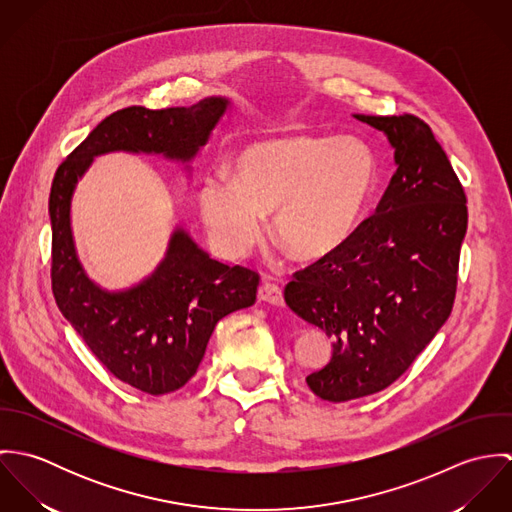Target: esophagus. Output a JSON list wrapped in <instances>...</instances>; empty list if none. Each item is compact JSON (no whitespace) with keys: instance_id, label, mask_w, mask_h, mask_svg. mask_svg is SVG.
Wrapping results in <instances>:
<instances>
[{"instance_id":"obj_1","label":"esophagus","mask_w":512,"mask_h":512,"mask_svg":"<svg viewBox=\"0 0 512 512\" xmlns=\"http://www.w3.org/2000/svg\"><path fill=\"white\" fill-rule=\"evenodd\" d=\"M258 299L260 301H266V303H272V305H284V293L282 288L276 286V284H262L260 290H258Z\"/></svg>"}]
</instances>
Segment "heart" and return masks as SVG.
Here are the masks:
<instances>
[{
	"label": "heart",
	"instance_id": "1",
	"mask_svg": "<svg viewBox=\"0 0 512 512\" xmlns=\"http://www.w3.org/2000/svg\"><path fill=\"white\" fill-rule=\"evenodd\" d=\"M232 179L209 177L199 211L220 252L244 256L272 215V234L297 260H319L357 230L376 185V157L363 140L282 134L242 147Z\"/></svg>",
	"mask_w": 512,
	"mask_h": 512
}]
</instances>
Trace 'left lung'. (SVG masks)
<instances>
[{
  "instance_id": "8db88e82",
  "label": "left lung",
  "mask_w": 512,
  "mask_h": 512,
  "mask_svg": "<svg viewBox=\"0 0 512 512\" xmlns=\"http://www.w3.org/2000/svg\"><path fill=\"white\" fill-rule=\"evenodd\" d=\"M355 118L384 132L396 173L374 215L284 292L333 339L331 361L305 378L329 402L384 390L428 347L451 313L467 232L465 191L430 126L412 114Z\"/></svg>"
}]
</instances>
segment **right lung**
<instances>
[{"instance_id":"right-lung-1","label":"right lung","mask_w":512,"mask_h":512,"mask_svg":"<svg viewBox=\"0 0 512 512\" xmlns=\"http://www.w3.org/2000/svg\"><path fill=\"white\" fill-rule=\"evenodd\" d=\"M228 106V98L209 96L189 108L118 110L59 165L51 185L55 301L102 365L151 396L175 392L191 380L215 325L224 315L256 301L260 276L213 260L185 228L177 226L165 258L151 276L122 292L102 290L86 276L74 248V189L94 157L110 151L155 153L191 163Z\"/></svg>"}]
</instances>
